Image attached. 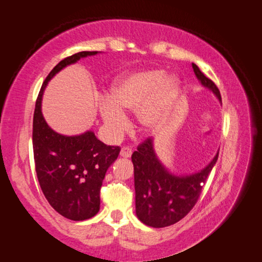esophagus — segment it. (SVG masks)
I'll return each mask as SVG.
<instances>
[{
    "label": "esophagus",
    "instance_id": "1",
    "mask_svg": "<svg viewBox=\"0 0 262 262\" xmlns=\"http://www.w3.org/2000/svg\"><path fill=\"white\" fill-rule=\"evenodd\" d=\"M132 153L133 151L129 147H123V148H121V150H120V155L122 156V158H130Z\"/></svg>",
    "mask_w": 262,
    "mask_h": 262
}]
</instances>
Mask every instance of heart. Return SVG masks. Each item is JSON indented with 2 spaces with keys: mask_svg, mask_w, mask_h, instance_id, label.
Segmentation results:
<instances>
[{
  "mask_svg": "<svg viewBox=\"0 0 262 262\" xmlns=\"http://www.w3.org/2000/svg\"><path fill=\"white\" fill-rule=\"evenodd\" d=\"M178 79L163 70L151 69L123 76L112 88L111 99L101 101L100 113L111 136L126 127L124 112L138 111V122L144 129L158 126L178 91Z\"/></svg>",
  "mask_w": 262,
  "mask_h": 262,
  "instance_id": "1",
  "label": "heart"
}]
</instances>
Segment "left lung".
<instances>
[{"instance_id":"left-lung-1","label":"left lung","mask_w":262,"mask_h":262,"mask_svg":"<svg viewBox=\"0 0 262 262\" xmlns=\"http://www.w3.org/2000/svg\"><path fill=\"white\" fill-rule=\"evenodd\" d=\"M198 80L204 87L221 95L215 83L192 63ZM219 151L204 169L190 175H174L160 161L154 151L153 139L148 138L139 144L132 155L134 165L136 216L144 225L162 228L177 224L185 217L200 198L202 187L216 163Z\"/></svg>"}]
</instances>
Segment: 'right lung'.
I'll return each instance as SVG.
<instances>
[{"instance_id": "right-lung-1", "label": "right lung", "mask_w": 262, "mask_h": 262, "mask_svg": "<svg viewBox=\"0 0 262 262\" xmlns=\"http://www.w3.org/2000/svg\"><path fill=\"white\" fill-rule=\"evenodd\" d=\"M96 54L80 52L58 62L42 84L34 112L33 148L38 183L50 206L74 221L87 220L100 210L104 175L121 149L101 142L92 130L74 136L53 130L42 115V95L60 70Z\"/></svg>"}]
</instances>
